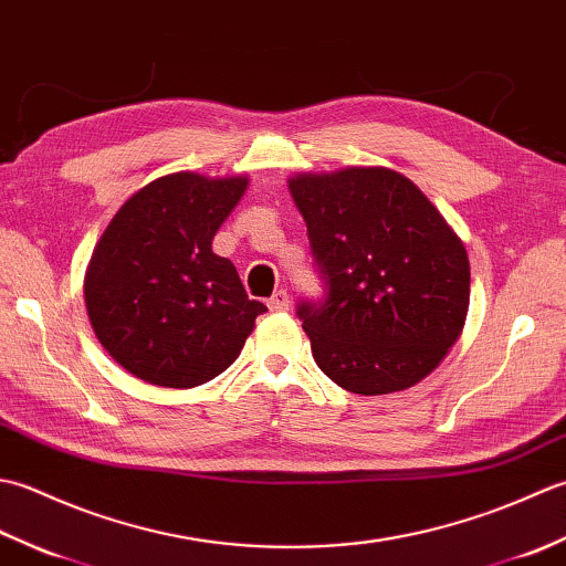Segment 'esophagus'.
<instances>
[{
  "instance_id": "obj_1",
  "label": "esophagus",
  "mask_w": 566,
  "mask_h": 566,
  "mask_svg": "<svg viewBox=\"0 0 566 566\" xmlns=\"http://www.w3.org/2000/svg\"><path fill=\"white\" fill-rule=\"evenodd\" d=\"M268 306H270V311H286V308L292 306V302H290V294H286L284 290L274 292V294L268 298Z\"/></svg>"
}]
</instances>
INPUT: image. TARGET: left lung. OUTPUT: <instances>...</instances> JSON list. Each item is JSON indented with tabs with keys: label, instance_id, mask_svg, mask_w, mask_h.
<instances>
[{
	"label": "left lung",
	"instance_id": "obj_1",
	"mask_svg": "<svg viewBox=\"0 0 566 566\" xmlns=\"http://www.w3.org/2000/svg\"><path fill=\"white\" fill-rule=\"evenodd\" d=\"M323 302H302L316 365L338 387L379 396L413 387L460 338L469 308L462 240L411 179L345 167L290 179Z\"/></svg>",
	"mask_w": 566,
	"mask_h": 566
}]
</instances>
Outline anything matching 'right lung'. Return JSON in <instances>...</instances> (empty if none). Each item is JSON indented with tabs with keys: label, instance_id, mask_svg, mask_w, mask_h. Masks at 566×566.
Instances as JSON below:
<instances>
[{
	"label": "right lung",
	"instance_id": "1",
	"mask_svg": "<svg viewBox=\"0 0 566 566\" xmlns=\"http://www.w3.org/2000/svg\"><path fill=\"white\" fill-rule=\"evenodd\" d=\"M245 187L248 177L165 175L106 226L84 274V304L104 350L134 377L167 389L207 384L235 363L268 311L211 250Z\"/></svg>",
	"mask_w": 566,
	"mask_h": 566
}]
</instances>
